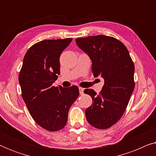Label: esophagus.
Returning <instances> with one entry per match:
<instances>
[{
	"instance_id": "obj_1",
	"label": "esophagus",
	"mask_w": 156,
	"mask_h": 156,
	"mask_svg": "<svg viewBox=\"0 0 156 156\" xmlns=\"http://www.w3.org/2000/svg\"><path fill=\"white\" fill-rule=\"evenodd\" d=\"M79 90H80V94L81 95L84 94V89L82 88V87H79Z\"/></svg>"
}]
</instances>
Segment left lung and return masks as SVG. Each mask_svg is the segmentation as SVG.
<instances>
[{"label":"left lung","instance_id":"1","mask_svg":"<svg viewBox=\"0 0 156 156\" xmlns=\"http://www.w3.org/2000/svg\"><path fill=\"white\" fill-rule=\"evenodd\" d=\"M75 41L92 62L94 76L104 80L99 94L91 89L84 90L92 98L85 111L87 120L97 129H108L123 116L133 91V62L124 44L113 37L99 35Z\"/></svg>","mask_w":156,"mask_h":156}]
</instances>
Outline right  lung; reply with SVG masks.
I'll return each instance as SVG.
<instances>
[{"label": "right lung", "instance_id": "right-lung-1", "mask_svg": "<svg viewBox=\"0 0 156 156\" xmlns=\"http://www.w3.org/2000/svg\"><path fill=\"white\" fill-rule=\"evenodd\" d=\"M72 40H44L33 44L25 55L19 74L22 97L30 114L38 125L50 131L65 126L69 108L80 94L76 86H52L60 74L61 53Z\"/></svg>", "mask_w": 156, "mask_h": 156}]
</instances>
